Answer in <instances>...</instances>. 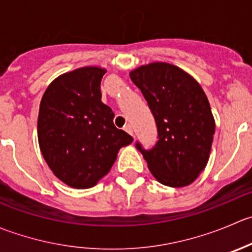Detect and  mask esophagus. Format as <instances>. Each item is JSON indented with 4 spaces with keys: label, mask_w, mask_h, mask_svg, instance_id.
I'll return each mask as SVG.
<instances>
[{
    "label": "esophagus",
    "mask_w": 252,
    "mask_h": 252,
    "mask_svg": "<svg viewBox=\"0 0 252 252\" xmlns=\"http://www.w3.org/2000/svg\"><path fill=\"white\" fill-rule=\"evenodd\" d=\"M124 130H126L128 134H130V135H133V128H131L130 124H126V128H124Z\"/></svg>",
    "instance_id": "esophagus-1"
}]
</instances>
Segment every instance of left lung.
<instances>
[{
	"label": "left lung",
	"instance_id": "left-lung-1",
	"mask_svg": "<svg viewBox=\"0 0 252 252\" xmlns=\"http://www.w3.org/2000/svg\"><path fill=\"white\" fill-rule=\"evenodd\" d=\"M145 97L158 126V140L141 151L154 177L168 187L197 180L211 155L216 121L196 79L176 65L155 61L129 72Z\"/></svg>",
	"mask_w": 252,
	"mask_h": 252
}]
</instances>
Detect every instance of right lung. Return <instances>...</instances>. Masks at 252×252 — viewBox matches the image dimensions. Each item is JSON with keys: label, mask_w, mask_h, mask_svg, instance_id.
<instances>
[{"label": "right lung", "mask_w": 252, "mask_h": 252, "mask_svg": "<svg viewBox=\"0 0 252 252\" xmlns=\"http://www.w3.org/2000/svg\"><path fill=\"white\" fill-rule=\"evenodd\" d=\"M106 71L84 66L60 75L39 106L38 141L44 160L59 180L77 189L96 186L111 171L119 149L133 141L116 128L113 111L101 101Z\"/></svg>", "instance_id": "obj_1"}]
</instances>
